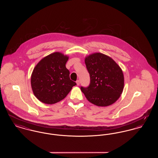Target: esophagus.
Listing matches in <instances>:
<instances>
[{
  "instance_id": "34e87169",
  "label": "esophagus",
  "mask_w": 158,
  "mask_h": 158,
  "mask_svg": "<svg viewBox=\"0 0 158 158\" xmlns=\"http://www.w3.org/2000/svg\"><path fill=\"white\" fill-rule=\"evenodd\" d=\"M76 84H77V86H79V84H80V81H79V80L76 81Z\"/></svg>"
}]
</instances>
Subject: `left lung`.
Wrapping results in <instances>:
<instances>
[{"label":"left lung","mask_w":158,"mask_h":158,"mask_svg":"<svg viewBox=\"0 0 158 158\" xmlns=\"http://www.w3.org/2000/svg\"><path fill=\"white\" fill-rule=\"evenodd\" d=\"M85 63L90 75V84L81 89L94 105L106 106L114 104L123 92L124 79L120 67L110 57L94 53L85 57Z\"/></svg>","instance_id":"obj_1"}]
</instances>
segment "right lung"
<instances>
[{"label": "right lung", "instance_id": "1", "mask_svg": "<svg viewBox=\"0 0 158 158\" xmlns=\"http://www.w3.org/2000/svg\"><path fill=\"white\" fill-rule=\"evenodd\" d=\"M69 57L59 52L52 53L40 60L31 77V88L39 101L53 104L65 98L76 83L70 79L66 68Z\"/></svg>", "mask_w": 158, "mask_h": 158}]
</instances>
